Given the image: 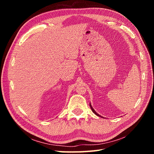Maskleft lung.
Returning a JSON list of instances; mask_svg holds the SVG:
<instances>
[{
  "label": "left lung",
  "instance_id": "1",
  "mask_svg": "<svg viewBox=\"0 0 154 154\" xmlns=\"http://www.w3.org/2000/svg\"><path fill=\"white\" fill-rule=\"evenodd\" d=\"M90 107H91V110H92V111H93V113H94V114H96V115H97V116H100V115H99V114H98L96 112H95V110H94L93 109V107L92 106H91V104H90Z\"/></svg>",
  "mask_w": 154,
  "mask_h": 154
}]
</instances>
